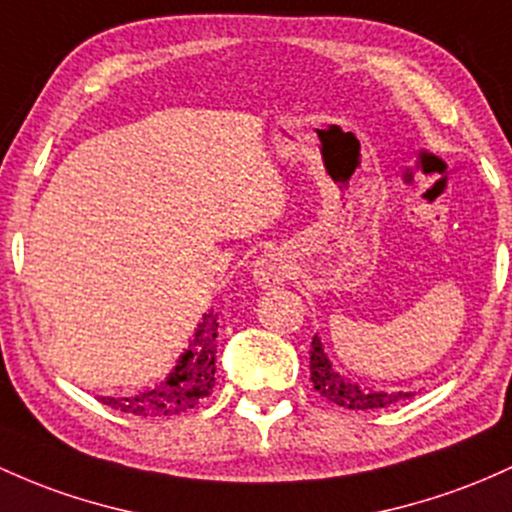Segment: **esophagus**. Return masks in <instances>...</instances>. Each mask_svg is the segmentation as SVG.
I'll use <instances>...</instances> for the list:
<instances>
[{"instance_id": "obj_1", "label": "esophagus", "mask_w": 512, "mask_h": 512, "mask_svg": "<svg viewBox=\"0 0 512 512\" xmlns=\"http://www.w3.org/2000/svg\"><path fill=\"white\" fill-rule=\"evenodd\" d=\"M252 279L262 289H274L289 279V262L279 250H267L252 265Z\"/></svg>"}]
</instances>
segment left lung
I'll use <instances>...</instances> for the list:
<instances>
[{"label": "left lung", "mask_w": 512, "mask_h": 512, "mask_svg": "<svg viewBox=\"0 0 512 512\" xmlns=\"http://www.w3.org/2000/svg\"><path fill=\"white\" fill-rule=\"evenodd\" d=\"M311 381L313 389H316L320 396L338 403L342 408H350V411H372V408H384L396 401H403V398L415 396V391L389 393L362 389V386L342 379V376L333 369V364H330L328 355H325L323 342L318 340V335L311 342Z\"/></svg>", "instance_id": "left-lung-1"}]
</instances>
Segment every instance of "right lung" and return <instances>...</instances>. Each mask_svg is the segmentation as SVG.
<instances>
[{
    "label": "right lung",
    "mask_w": 512,
    "mask_h": 512,
    "mask_svg": "<svg viewBox=\"0 0 512 512\" xmlns=\"http://www.w3.org/2000/svg\"><path fill=\"white\" fill-rule=\"evenodd\" d=\"M216 335L218 316L206 313L204 323H199V330H196L192 347L184 352L165 381L136 396L101 398V401L116 411L143 415V418L187 413L196 403L204 401L216 384Z\"/></svg>",
    "instance_id": "add662e5"
}]
</instances>
